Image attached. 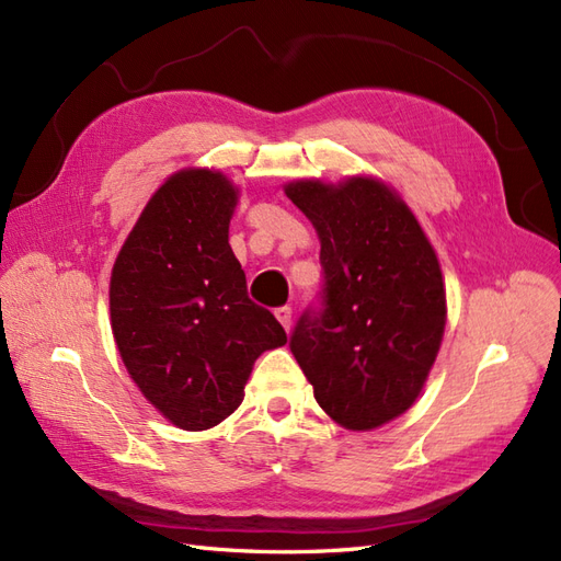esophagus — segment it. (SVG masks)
Here are the masks:
<instances>
[{"label": "esophagus", "mask_w": 561, "mask_h": 561, "mask_svg": "<svg viewBox=\"0 0 561 561\" xmlns=\"http://www.w3.org/2000/svg\"><path fill=\"white\" fill-rule=\"evenodd\" d=\"M275 318L282 322V327L286 329V332H289V327H291V308L289 306L275 308Z\"/></svg>", "instance_id": "34e87169"}]
</instances>
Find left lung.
<instances>
[{
  "instance_id": "1",
  "label": "left lung",
  "mask_w": 561,
  "mask_h": 561,
  "mask_svg": "<svg viewBox=\"0 0 561 561\" xmlns=\"http://www.w3.org/2000/svg\"><path fill=\"white\" fill-rule=\"evenodd\" d=\"M286 196L320 234L322 286L289 348L320 408L353 431L377 428L420 396L445 329L438 257L389 186L291 182Z\"/></svg>"
}]
</instances>
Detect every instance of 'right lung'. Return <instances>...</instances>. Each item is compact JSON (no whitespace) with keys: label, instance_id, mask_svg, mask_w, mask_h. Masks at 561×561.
Listing matches in <instances>:
<instances>
[{"label":"right lung","instance_id":"right-lung-1","mask_svg":"<svg viewBox=\"0 0 561 561\" xmlns=\"http://www.w3.org/2000/svg\"><path fill=\"white\" fill-rule=\"evenodd\" d=\"M234 206L220 172H178L151 196L111 275L123 363L149 403L186 431L229 417L255 357L286 343L275 314L249 298L229 249Z\"/></svg>","mask_w":561,"mask_h":561}]
</instances>
